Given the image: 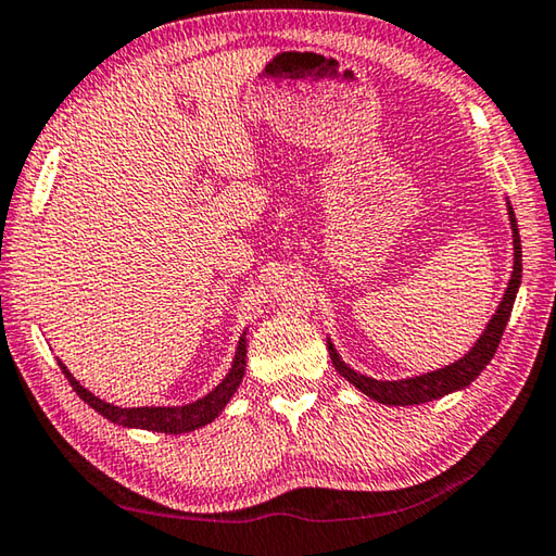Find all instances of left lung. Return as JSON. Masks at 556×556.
<instances>
[{
	"instance_id": "left-lung-1",
	"label": "left lung",
	"mask_w": 556,
	"mask_h": 556,
	"mask_svg": "<svg viewBox=\"0 0 556 556\" xmlns=\"http://www.w3.org/2000/svg\"><path fill=\"white\" fill-rule=\"evenodd\" d=\"M507 215H509V225H513V242H515V267H513V277H509V285L505 289V296L497 306L495 316H492L490 324L484 326L482 337L478 343L465 354L460 361L455 364L438 368L433 374H422L416 378H403V381H376V378H368L364 374H356L354 368H349L343 364L341 356L337 354L331 341H326L329 346V356L331 364L337 371L346 378L349 383H354L361 393H366L368 399H374L378 403L386 405H416V403H428L435 401L440 395H447L453 391H460L465 386H470L475 378L482 374V368L490 364V358L495 356V351L500 346L502 331L509 321V314H513V304L519 289V281H522V244H519V232H517V219H515V210L507 202Z\"/></svg>"
}]
</instances>
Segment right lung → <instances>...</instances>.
<instances>
[{
	"label": "right lung",
	"instance_id": "add662e5",
	"mask_svg": "<svg viewBox=\"0 0 556 556\" xmlns=\"http://www.w3.org/2000/svg\"><path fill=\"white\" fill-rule=\"evenodd\" d=\"M247 333L240 337V343H237V351H235V361H232V368L230 374L223 378V383L217 386L215 391H210L205 399H200L195 403H188V405H173V408H118V405H111L101 399H96L91 391H86L81 383L76 381V378L68 374V368L61 364V371H64L66 381L72 383V389L78 393V399H84V403L91 405L96 413H101L103 418H109L111 422H116V426L123 428H143V430H155V433H170V435H178V433H190V430H198L202 426H207V422H213L223 408L227 405V401L232 399L235 391L240 389L242 383V376H244V366H247Z\"/></svg>",
	"mask_w": 556,
	"mask_h": 556
}]
</instances>
